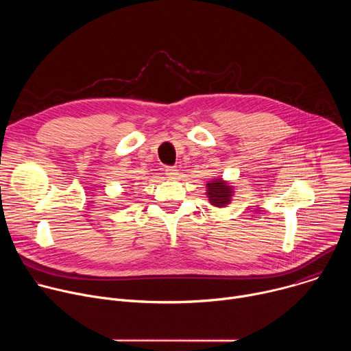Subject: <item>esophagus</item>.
<instances>
[{"mask_svg": "<svg viewBox=\"0 0 351 351\" xmlns=\"http://www.w3.org/2000/svg\"><path fill=\"white\" fill-rule=\"evenodd\" d=\"M165 173H167V176H168L169 179H176L178 175H179V172H178V169H176L175 167H168V168L165 169Z\"/></svg>", "mask_w": 351, "mask_h": 351, "instance_id": "1", "label": "esophagus"}]
</instances>
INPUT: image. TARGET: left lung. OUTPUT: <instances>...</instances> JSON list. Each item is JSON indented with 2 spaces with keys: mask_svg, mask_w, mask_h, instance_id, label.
Returning a JSON list of instances; mask_svg holds the SVG:
<instances>
[{
  "mask_svg": "<svg viewBox=\"0 0 351 351\" xmlns=\"http://www.w3.org/2000/svg\"><path fill=\"white\" fill-rule=\"evenodd\" d=\"M206 187V194L211 206L225 208L228 204L232 203V198L234 197V189L232 183L223 180L222 178H215L211 182H208Z\"/></svg>",
  "mask_w": 351,
  "mask_h": 351,
  "instance_id": "obj_1",
  "label": "left lung"
}]
</instances>
